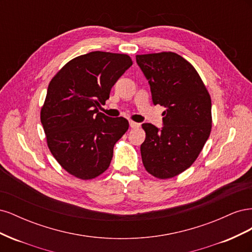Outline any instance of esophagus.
<instances>
[{
	"label": "esophagus",
	"instance_id": "1",
	"mask_svg": "<svg viewBox=\"0 0 252 252\" xmlns=\"http://www.w3.org/2000/svg\"><path fill=\"white\" fill-rule=\"evenodd\" d=\"M129 125H130L131 128H139L141 126L140 123H136L134 121H129Z\"/></svg>",
	"mask_w": 252,
	"mask_h": 252
}]
</instances>
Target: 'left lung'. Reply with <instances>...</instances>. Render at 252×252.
Segmentation results:
<instances>
[{
	"instance_id": "left-lung-1",
	"label": "left lung",
	"mask_w": 252,
	"mask_h": 252,
	"mask_svg": "<svg viewBox=\"0 0 252 252\" xmlns=\"http://www.w3.org/2000/svg\"><path fill=\"white\" fill-rule=\"evenodd\" d=\"M152 102L164 106L163 127L142 125L144 167L158 179L180 174L199 157L211 131V98L199 73L174 52L136 56Z\"/></svg>"
}]
</instances>
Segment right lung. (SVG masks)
Returning <instances> with one entry per match:
<instances>
[{"instance_id": "add662e5", "label": "right lung", "mask_w": 252, "mask_h": 252, "mask_svg": "<svg viewBox=\"0 0 252 252\" xmlns=\"http://www.w3.org/2000/svg\"><path fill=\"white\" fill-rule=\"evenodd\" d=\"M131 65L127 55L93 51L69 61L50 81L41 123L52 156L74 177L102 174L128 130L125 118L107 117L97 107Z\"/></svg>"}]
</instances>
